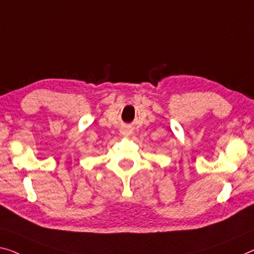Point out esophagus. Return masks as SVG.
<instances>
[{
    "label": "esophagus",
    "mask_w": 254,
    "mask_h": 254,
    "mask_svg": "<svg viewBox=\"0 0 254 254\" xmlns=\"http://www.w3.org/2000/svg\"><path fill=\"white\" fill-rule=\"evenodd\" d=\"M122 134L128 135V134H130V130H128V128H123V130H122Z\"/></svg>",
    "instance_id": "34e87169"
}]
</instances>
